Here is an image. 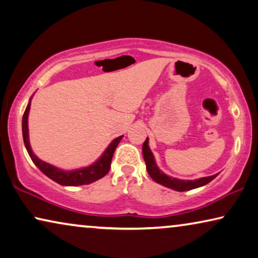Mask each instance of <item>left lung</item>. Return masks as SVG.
I'll return each mask as SVG.
<instances>
[{"instance_id":"left-lung-1","label":"left lung","mask_w":258,"mask_h":258,"mask_svg":"<svg viewBox=\"0 0 258 258\" xmlns=\"http://www.w3.org/2000/svg\"><path fill=\"white\" fill-rule=\"evenodd\" d=\"M142 154H144V160L146 162V168H147L149 176H151L156 183H159L163 186H167L169 189L176 191H189L192 189H196V187L206 185L207 183H210L211 180H213L218 176V174H215L212 176H209V177H203L195 180H184L169 177L166 174H163L155 164L153 154L148 147V138L144 142V145H142Z\"/></svg>"}]
</instances>
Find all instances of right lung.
I'll list each match as a JSON object with an SVG mask.
<instances>
[{
  "mask_svg": "<svg viewBox=\"0 0 258 258\" xmlns=\"http://www.w3.org/2000/svg\"><path fill=\"white\" fill-rule=\"evenodd\" d=\"M30 104L31 102L29 103L28 106H26L25 112L23 114V121H22L23 140H24V145L26 147V151H28L29 155L31 157V160H32L33 163L39 168L40 171H43L47 177L53 179L54 182L61 184V185H67V186L84 185V184H89L99 178L104 177L110 170L113 153L116 151L117 146L119 142H120L122 136L118 137L117 139H114L112 142H111L109 147H107L106 151L104 152V154L101 156V159H99L97 162L91 164L90 167L79 169V170H74V171L60 170V169L53 167L51 164L46 163L44 161L38 159L30 147L29 128H28V116L30 111Z\"/></svg>",
  "mask_w": 258,
  "mask_h": 258,
  "instance_id": "add662e5",
  "label": "right lung"
}]
</instances>
